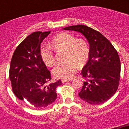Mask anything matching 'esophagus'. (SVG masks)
Instances as JSON below:
<instances>
[{
  "label": "esophagus",
  "mask_w": 129,
  "mask_h": 129,
  "mask_svg": "<svg viewBox=\"0 0 129 129\" xmlns=\"http://www.w3.org/2000/svg\"><path fill=\"white\" fill-rule=\"evenodd\" d=\"M70 79H62L61 80V82H62V83H66V82H68V81H70Z\"/></svg>",
  "instance_id": "obj_1"
}]
</instances>
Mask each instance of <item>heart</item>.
Segmentation results:
<instances>
[{"instance_id":"heart-1","label":"heart","mask_w":129,"mask_h":129,"mask_svg":"<svg viewBox=\"0 0 129 129\" xmlns=\"http://www.w3.org/2000/svg\"><path fill=\"white\" fill-rule=\"evenodd\" d=\"M52 46L56 51H66L65 63L59 64L55 67L53 74L62 79H70L77 69V65L83 66L87 61L90 54L87 43L77 39L68 33H61L53 37L51 41ZM40 56L44 64L50 67L55 62L53 52L50 48L43 46L40 49Z\"/></svg>"}]
</instances>
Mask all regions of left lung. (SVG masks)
I'll list each match as a JSON object with an SVG mask.
<instances>
[{"mask_svg":"<svg viewBox=\"0 0 129 129\" xmlns=\"http://www.w3.org/2000/svg\"><path fill=\"white\" fill-rule=\"evenodd\" d=\"M63 29L81 33L90 45L88 60L81 72L86 81L79 96L90 104L103 103L116 93L119 85L121 63L118 52L105 37L90 27L76 25Z\"/></svg>","mask_w":129,"mask_h":129,"instance_id":"left-lung-1","label":"left lung"}]
</instances>
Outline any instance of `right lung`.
Segmentation results:
<instances>
[{"label": "right lung", "instance_id": "obj_1", "mask_svg": "<svg viewBox=\"0 0 129 129\" xmlns=\"http://www.w3.org/2000/svg\"><path fill=\"white\" fill-rule=\"evenodd\" d=\"M50 31H35L16 48L11 58L10 79L12 90L20 100L28 101L31 107L43 109L57 99L56 88L61 80L50 83V72L40 56L41 44Z\"/></svg>", "mask_w": 129, "mask_h": 129}]
</instances>
